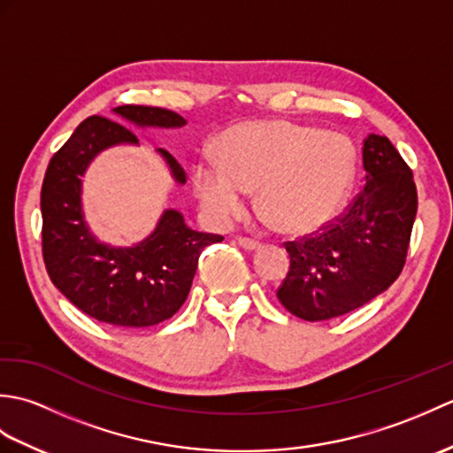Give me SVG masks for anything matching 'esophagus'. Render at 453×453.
Instances as JSON below:
<instances>
[{"mask_svg":"<svg viewBox=\"0 0 453 453\" xmlns=\"http://www.w3.org/2000/svg\"><path fill=\"white\" fill-rule=\"evenodd\" d=\"M237 245L243 247L245 251H257V249H261V243L249 237H237Z\"/></svg>","mask_w":453,"mask_h":453,"instance_id":"obj_1","label":"esophagus"}]
</instances>
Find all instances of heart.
I'll return each instance as SVG.
<instances>
[{
	"label": "heart",
	"instance_id": "obj_1",
	"mask_svg": "<svg viewBox=\"0 0 453 453\" xmlns=\"http://www.w3.org/2000/svg\"><path fill=\"white\" fill-rule=\"evenodd\" d=\"M356 177V150L339 132L288 120H251L221 134L218 157L202 156L195 188L210 221L226 227L243 216L251 190L284 234L315 232L334 218Z\"/></svg>",
	"mask_w": 453,
	"mask_h": 453
}]
</instances>
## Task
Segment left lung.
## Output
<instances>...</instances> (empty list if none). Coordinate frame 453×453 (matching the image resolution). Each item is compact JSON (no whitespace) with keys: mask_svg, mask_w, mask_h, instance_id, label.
I'll list each match as a JSON object with an SVG mask.
<instances>
[{"mask_svg":"<svg viewBox=\"0 0 453 453\" xmlns=\"http://www.w3.org/2000/svg\"><path fill=\"white\" fill-rule=\"evenodd\" d=\"M365 185L329 226L288 242L290 271L278 300L303 321H326L358 310L397 280L417 216L412 171L378 134L364 140Z\"/></svg>","mask_w":453,"mask_h":453,"instance_id":"1","label":"left lung"}]
</instances>
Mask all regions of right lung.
Here are the masks:
<instances>
[{"mask_svg": "<svg viewBox=\"0 0 453 453\" xmlns=\"http://www.w3.org/2000/svg\"><path fill=\"white\" fill-rule=\"evenodd\" d=\"M117 117L140 128H180V114L142 104L112 109ZM120 143L138 146V138L122 124L85 119L72 138L48 163L42 192V257L54 286L78 310L93 319L142 329L175 315L185 303L204 247L221 235L200 234L185 224L180 211L165 210L153 232L132 247L99 242L81 206V177L101 151ZM179 185L187 173L165 150H157Z\"/></svg>", "mask_w": 453, "mask_h": 453, "instance_id": "add662e5", "label": "right lung"}]
</instances>
